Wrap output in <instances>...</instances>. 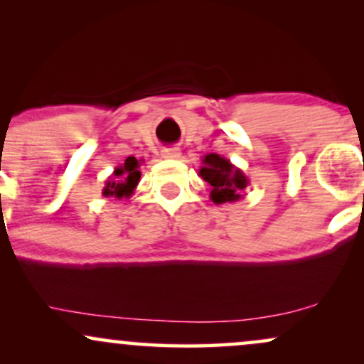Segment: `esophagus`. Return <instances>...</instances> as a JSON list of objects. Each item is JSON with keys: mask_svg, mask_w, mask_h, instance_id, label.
Segmentation results:
<instances>
[{"mask_svg": "<svg viewBox=\"0 0 364 364\" xmlns=\"http://www.w3.org/2000/svg\"><path fill=\"white\" fill-rule=\"evenodd\" d=\"M162 157H164V159H179V157H181V150L176 149V147L164 149V150H162Z\"/></svg>", "mask_w": 364, "mask_h": 364, "instance_id": "1", "label": "esophagus"}]
</instances>
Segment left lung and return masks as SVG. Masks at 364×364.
<instances>
[{
  "mask_svg": "<svg viewBox=\"0 0 364 364\" xmlns=\"http://www.w3.org/2000/svg\"><path fill=\"white\" fill-rule=\"evenodd\" d=\"M202 164L198 176L212 186V202L220 205L243 198V190L250 185V179L245 176L243 171L231 164L229 159L219 154H207L202 159Z\"/></svg>",
  "mask_w": 364,
  "mask_h": 364,
  "instance_id": "left-lung-1",
  "label": "left lung"
}]
</instances>
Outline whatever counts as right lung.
<instances>
[{
    "label": "right lung",
    "mask_w": 364,
    "mask_h": 364,
    "mask_svg": "<svg viewBox=\"0 0 364 364\" xmlns=\"http://www.w3.org/2000/svg\"><path fill=\"white\" fill-rule=\"evenodd\" d=\"M140 161L133 156L127 157V161L123 164H119L118 168L114 169V173L111 174L109 179L106 181V186H104L102 195L106 198H129L133 193H135V188L140 181Z\"/></svg>",
    "instance_id": "right-lung-1"
}]
</instances>
